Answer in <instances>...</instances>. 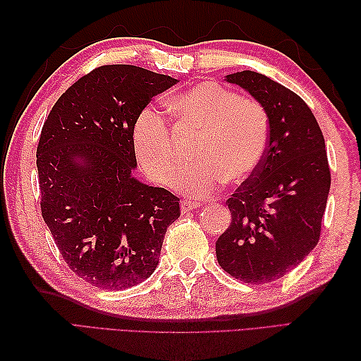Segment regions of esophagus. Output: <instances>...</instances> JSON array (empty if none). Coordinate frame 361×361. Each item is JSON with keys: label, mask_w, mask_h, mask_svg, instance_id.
Listing matches in <instances>:
<instances>
[{"label": "esophagus", "mask_w": 361, "mask_h": 361, "mask_svg": "<svg viewBox=\"0 0 361 361\" xmlns=\"http://www.w3.org/2000/svg\"><path fill=\"white\" fill-rule=\"evenodd\" d=\"M200 206V202H190V200H183L181 202V211L183 212H189L192 209H197Z\"/></svg>", "instance_id": "esophagus-1"}]
</instances>
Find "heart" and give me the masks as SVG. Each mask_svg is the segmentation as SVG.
I'll list each match as a JSON object with an SVG mask.
<instances>
[{
	"label": "heart",
	"instance_id": "obj_1",
	"mask_svg": "<svg viewBox=\"0 0 361 361\" xmlns=\"http://www.w3.org/2000/svg\"><path fill=\"white\" fill-rule=\"evenodd\" d=\"M167 111L178 126L200 135L192 161L176 176L175 188L190 197H208L224 185L248 180L262 164L270 141V116L256 99L240 97L217 82H202L171 97ZM133 152L144 173L169 185L178 158L166 116L140 111L133 124Z\"/></svg>",
	"mask_w": 361,
	"mask_h": 361
}]
</instances>
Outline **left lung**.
Listing matches in <instances>:
<instances>
[{
  "label": "left lung",
  "mask_w": 361,
  "mask_h": 361,
  "mask_svg": "<svg viewBox=\"0 0 361 361\" xmlns=\"http://www.w3.org/2000/svg\"><path fill=\"white\" fill-rule=\"evenodd\" d=\"M226 80L265 106L270 141L262 164L226 200L231 224L216 242L217 260L235 279L267 283L317 247L331 169L318 122L296 93L256 71Z\"/></svg>",
  "instance_id": "left-lung-1"
}]
</instances>
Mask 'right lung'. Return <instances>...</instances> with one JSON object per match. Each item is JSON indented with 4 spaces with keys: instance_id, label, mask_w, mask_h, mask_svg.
<instances>
[{
    "instance_id": "1",
    "label": "right lung",
    "mask_w": 361,
    "mask_h": 361,
    "mask_svg": "<svg viewBox=\"0 0 361 361\" xmlns=\"http://www.w3.org/2000/svg\"><path fill=\"white\" fill-rule=\"evenodd\" d=\"M178 82L133 65H104L54 104L37 145L40 208L66 265L91 286L124 290L157 268L180 198L132 176L133 124Z\"/></svg>"
}]
</instances>
